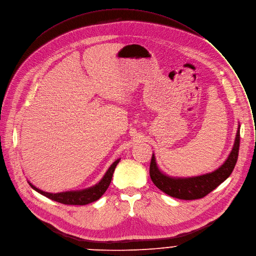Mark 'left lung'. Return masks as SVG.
I'll list each match as a JSON object with an SVG mask.
<instances>
[{
	"label": "left lung",
	"mask_w": 256,
	"mask_h": 256,
	"mask_svg": "<svg viewBox=\"0 0 256 256\" xmlns=\"http://www.w3.org/2000/svg\"><path fill=\"white\" fill-rule=\"evenodd\" d=\"M240 147V128H238L235 144L224 164L216 170L193 178H170L161 172L152 155L150 162V178L156 187L166 194L182 200H195L205 197L224 182L233 172L238 159Z\"/></svg>",
	"instance_id": "obj_1"
}]
</instances>
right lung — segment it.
<instances>
[{"label":"right lung","mask_w":256,"mask_h":256,"mask_svg":"<svg viewBox=\"0 0 256 256\" xmlns=\"http://www.w3.org/2000/svg\"><path fill=\"white\" fill-rule=\"evenodd\" d=\"M118 162H120V159L113 162L111 166L109 168V170H107V172L105 174V176H103V178L97 184H95L94 187H90L88 189H84V190H80V191H70V192H62V193L53 194V193L44 192V191L38 189L30 182H28V184H30V187L34 190H36L40 194L46 196L47 198H50L54 201H57L59 203L66 204V205H86L90 202L97 201L106 192V190L108 189L109 184L111 182L114 170H115L116 166H118Z\"/></svg>","instance_id":"obj_1"}]
</instances>
